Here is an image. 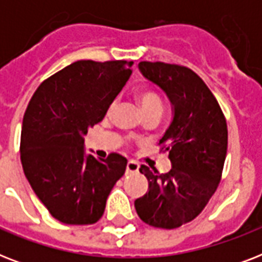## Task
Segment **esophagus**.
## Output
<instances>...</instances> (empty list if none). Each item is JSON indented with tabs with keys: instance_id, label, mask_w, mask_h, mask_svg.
<instances>
[{
	"instance_id": "obj_1",
	"label": "esophagus",
	"mask_w": 262,
	"mask_h": 262,
	"mask_svg": "<svg viewBox=\"0 0 262 262\" xmlns=\"http://www.w3.org/2000/svg\"><path fill=\"white\" fill-rule=\"evenodd\" d=\"M139 163H136L133 160H129L126 164V174H135V172L139 171Z\"/></svg>"
}]
</instances>
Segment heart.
Wrapping results in <instances>:
<instances>
[{"instance_id":"1","label":"heart","mask_w":262,"mask_h":262,"mask_svg":"<svg viewBox=\"0 0 262 262\" xmlns=\"http://www.w3.org/2000/svg\"><path fill=\"white\" fill-rule=\"evenodd\" d=\"M139 102L143 113L158 111V113L162 114V111H163V102H162V99L155 92H151V91H143V92H140Z\"/></svg>"}]
</instances>
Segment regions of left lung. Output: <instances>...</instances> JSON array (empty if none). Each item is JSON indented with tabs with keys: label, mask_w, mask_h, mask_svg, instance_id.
I'll list each match as a JSON object with an SVG mask.
<instances>
[{
	"label": "left lung",
	"mask_w": 262,
	"mask_h": 262,
	"mask_svg": "<svg viewBox=\"0 0 262 262\" xmlns=\"http://www.w3.org/2000/svg\"><path fill=\"white\" fill-rule=\"evenodd\" d=\"M139 71L171 104V122L160 139L171 170L159 174L141 166L148 191L135 208L144 223L171 230L199 216L215 193L227 155V123L213 94L190 69L143 61Z\"/></svg>",
	"instance_id": "obj_1"
}]
</instances>
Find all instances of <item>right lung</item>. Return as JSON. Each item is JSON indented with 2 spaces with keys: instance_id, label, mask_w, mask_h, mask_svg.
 <instances>
[{
  "instance_id": "1",
  "label": "right lung",
  "mask_w": 262,
  "mask_h": 262,
  "mask_svg": "<svg viewBox=\"0 0 262 262\" xmlns=\"http://www.w3.org/2000/svg\"><path fill=\"white\" fill-rule=\"evenodd\" d=\"M132 61H77L43 81L27 107L20 156L32 190L65 224H94L127 160L95 159L84 137L100 122L132 75Z\"/></svg>"
}]
</instances>
